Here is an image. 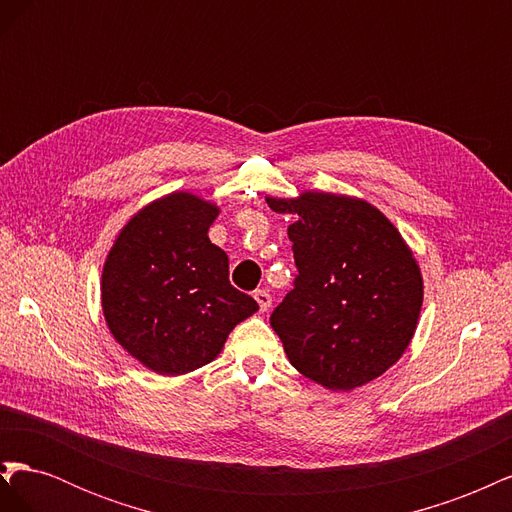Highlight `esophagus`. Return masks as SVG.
I'll list each match as a JSON object with an SVG mask.
<instances>
[{
	"instance_id": "obj_1",
	"label": "esophagus",
	"mask_w": 512,
	"mask_h": 512,
	"mask_svg": "<svg viewBox=\"0 0 512 512\" xmlns=\"http://www.w3.org/2000/svg\"><path fill=\"white\" fill-rule=\"evenodd\" d=\"M254 299H256V303L260 307V312H267V309L271 307V294L267 290H256L254 292Z\"/></svg>"
}]
</instances>
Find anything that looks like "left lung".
Here are the masks:
<instances>
[{"label":"left lung","instance_id":"8db88e82","mask_svg":"<svg viewBox=\"0 0 512 512\" xmlns=\"http://www.w3.org/2000/svg\"><path fill=\"white\" fill-rule=\"evenodd\" d=\"M267 203L294 215L288 239L299 275L271 314L288 361L331 391L376 380L406 352L421 314L412 250L361 198L303 192Z\"/></svg>","mask_w":512,"mask_h":512}]
</instances>
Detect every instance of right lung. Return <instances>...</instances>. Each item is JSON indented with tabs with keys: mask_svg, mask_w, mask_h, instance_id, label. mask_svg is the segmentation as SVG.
Returning a JSON list of instances; mask_svg holds the SVG:
<instances>
[{
	"mask_svg": "<svg viewBox=\"0 0 512 512\" xmlns=\"http://www.w3.org/2000/svg\"><path fill=\"white\" fill-rule=\"evenodd\" d=\"M220 207L190 192L153 200L121 228L102 271V312L117 344L162 376L211 363L258 303L228 282L209 241Z\"/></svg>",
	"mask_w": 512,
	"mask_h": 512,
	"instance_id": "obj_1",
	"label": "right lung"
}]
</instances>
